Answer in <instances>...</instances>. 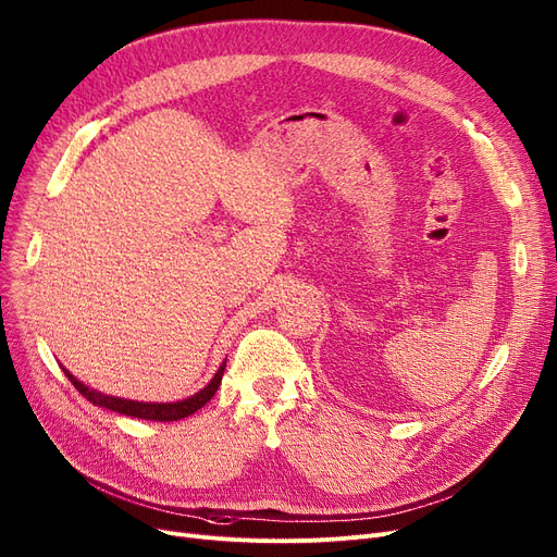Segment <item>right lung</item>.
Here are the masks:
<instances>
[{"instance_id": "1", "label": "right lung", "mask_w": 557, "mask_h": 557, "mask_svg": "<svg viewBox=\"0 0 557 557\" xmlns=\"http://www.w3.org/2000/svg\"><path fill=\"white\" fill-rule=\"evenodd\" d=\"M225 364L227 359L221 364V369L215 371V375L211 377V382L205 386V389H200L198 394H193L184 400H175V403H143V400H129V398H117V396H109V394H102L98 389H90L88 384H84L82 380H77L75 375H72L67 369L65 375L67 380L75 384V389L86 398L90 400L92 405L98 407H104V409H111V412H117V414H125V417H134V419H145V421H180V419H186L190 414H196L200 407H205L213 394L219 392L221 386V380H223V373H225Z\"/></svg>"}]
</instances>
